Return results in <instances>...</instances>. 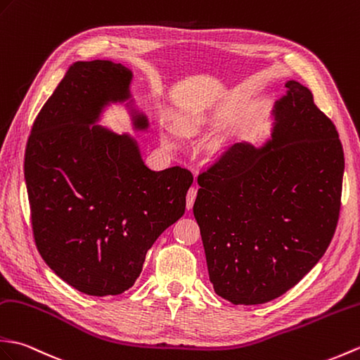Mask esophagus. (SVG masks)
I'll return each instance as SVG.
<instances>
[{
	"mask_svg": "<svg viewBox=\"0 0 360 360\" xmlns=\"http://www.w3.org/2000/svg\"><path fill=\"white\" fill-rule=\"evenodd\" d=\"M196 195H198V188L196 187H190L188 191H187V208H188V210H190L191 207H193Z\"/></svg>",
	"mask_w": 360,
	"mask_h": 360,
	"instance_id": "34e87169",
	"label": "esophagus"
}]
</instances>
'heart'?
Instances as JSON below:
<instances>
[{
  "label": "heart",
  "instance_id": "obj_1",
  "mask_svg": "<svg viewBox=\"0 0 360 360\" xmlns=\"http://www.w3.org/2000/svg\"><path fill=\"white\" fill-rule=\"evenodd\" d=\"M164 142H165V144H167V146H172V141H170L169 138H164Z\"/></svg>",
  "mask_w": 360,
  "mask_h": 360
}]
</instances>
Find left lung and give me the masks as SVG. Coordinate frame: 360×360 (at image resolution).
Here are the masks:
<instances>
[{"instance_id":"obj_1","label":"left lung","mask_w":360,"mask_h":360,"mask_svg":"<svg viewBox=\"0 0 360 360\" xmlns=\"http://www.w3.org/2000/svg\"><path fill=\"white\" fill-rule=\"evenodd\" d=\"M276 103L273 139L224 150L198 176L193 213L216 295L257 305L319 262L338 227L345 160L336 125L296 81Z\"/></svg>"}]
</instances>
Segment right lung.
<instances>
[{
	"mask_svg": "<svg viewBox=\"0 0 360 360\" xmlns=\"http://www.w3.org/2000/svg\"><path fill=\"white\" fill-rule=\"evenodd\" d=\"M130 79L121 64L73 63L33 121L24 155L38 252L89 296L135 283L155 240L186 213L193 182L179 165L150 170L129 135L90 127L105 104L129 98ZM135 127H147L144 116Z\"/></svg>",
	"mask_w": 360,
	"mask_h": 360,
	"instance_id": "obj_1",
	"label": "right lung"
}]
</instances>
